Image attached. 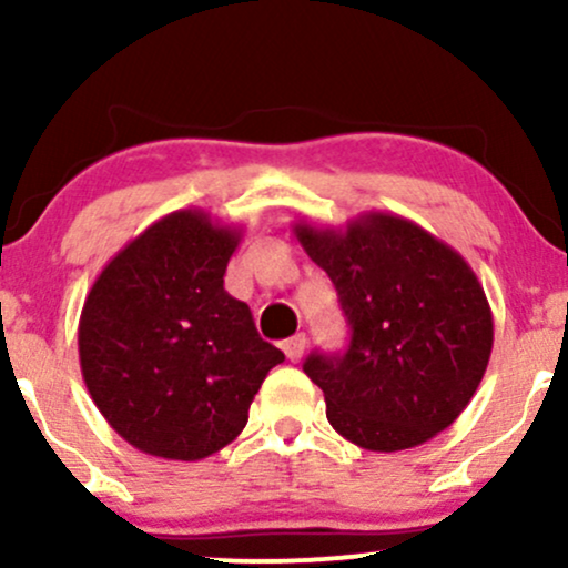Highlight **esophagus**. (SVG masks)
<instances>
[{
	"label": "esophagus",
	"instance_id": "esophagus-1",
	"mask_svg": "<svg viewBox=\"0 0 568 568\" xmlns=\"http://www.w3.org/2000/svg\"><path fill=\"white\" fill-rule=\"evenodd\" d=\"M304 349H306V336L304 334H296V336L285 338V342H283V352H285V357H288L291 363L302 361Z\"/></svg>",
	"mask_w": 568,
	"mask_h": 568
}]
</instances>
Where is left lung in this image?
Segmentation results:
<instances>
[{
    "label": "left lung",
    "instance_id": "left-lung-1",
    "mask_svg": "<svg viewBox=\"0 0 568 568\" xmlns=\"http://www.w3.org/2000/svg\"><path fill=\"white\" fill-rule=\"evenodd\" d=\"M331 283L352 336L304 363L342 438L403 452L454 425L484 379L491 306L470 264L414 221L371 211L344 230L293 224Z\"/></svg>",
    "mask_w": 568,
    "mask_h": 568
}]
</instances>
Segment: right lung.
I'll return each instance as SVG.
<instances>
[{"label":"right lung","mask_w":568,"mask_h":568,"mask_svg":"<svg viewBox=\"0 0 568 568\" xmlns=\"http://www.w3.org/2000/svg\"><path fill=\"white\" fill-rule=\"evenodd\" d=\"M240 226L175 211L103 266L80 315V366L103 419L130 446L197 462L247 425L285 355L224 291Z\"/></svg>","instance_id":"add662e5"}]
</instances>
